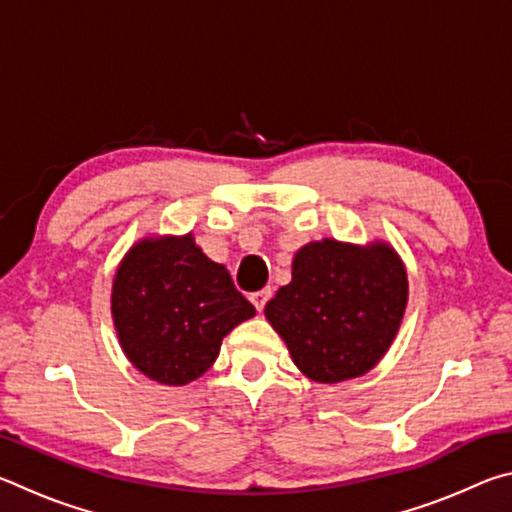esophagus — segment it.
Listing matches in <instances>:
<instances>
[{"label": "esophagus", "instance_id": "1", "mask_svg": "<svg viewBox=\"0 0 512 512\" xmlns=\"http://www.w3.org/2000/svg\"><path fill=\"white\" fill-rule=\"evenodd\" d=\"M271 296H273V291H271V289H262V291L253 293V296H250V300H253V305L257 307V311H264L266 302L271 300Z\"/></svg>", "mask_w": 512, "mask_h": 512}]
</instances>
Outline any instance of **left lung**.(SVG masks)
<instances>
[{
  "instance_id": "8db88e82",
  "label": "left lung",
  "mask_w": 512,
  "mask_h": 512,
  "mask_svg": "<svg viewBox=\"0 0 512 512\" xmlns=\"http://www.w3.org/2000/svg\"><path fill=\"white\" fill-rule=\"evenodd\" d=\"M406 300V268L391 246L323 239L298 250L291 282L264 314L302 375L336 384L377 366L400 329Z\"/></svg>"
}]
</instances>
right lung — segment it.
I'll use <instances>...</instances> for the list:
<instances>
[{"mask_svg": "<svg viewBox=\"0 0 512 512\" xmlns=\"http://www.w3.org/2000/svg\"><path fill=\"white\" fill-rule=\"evenodd\" d=\"M112 320L128 361L153 381L185 386L210 370L221 341L255 307L194 235L146 237L112 282Z\"/></svg>", "mask_w": 512, "mask_h": 512, "instance_id": "add662e5", "label": "right lung"}]
</instances>
